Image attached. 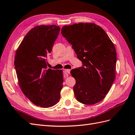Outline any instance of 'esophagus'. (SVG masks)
I'll return each instance as SVG.
<instances>
[{"instance_id": "34e87169", "label": "esophagus", "mask_w": 135, "mask_h": 135, "mask_svg": "<svg viewBox=\"0 0 135 135\" xmlns=\"http://www.w3.org/2000/svg\"><path fill=\"white\" fill-rule=\"evenodd\" d=\"M70 69H65L64 71V75H68V74H70Z\"/></svg>"}]
</instances>
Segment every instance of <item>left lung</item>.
<instances>
[{"label": "left lung", "instance_id": "obj_1", "mask_svg": "<svg viewBox=\"0 0 135 135\" xmlns=\"http://www.w3.org/2000/svg\"><path fill=\"white\" fill-rule=\"evenodd\" d=\"M61 34L72 45L83 66L73 69V87L76 100L85 105L103 100L115 79L117 53L114 43L100 26L94 23L65 25Z\"/></svg>", "mask_w": 135, "mask_h": 135}]
</instances>
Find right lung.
<instances>
[{
  "mask_svg": "<svg viewBox=\"0 0 135 135\" xmlns=\"http://www.w3.org/2000/svg\"><path fill=\"white\" fill-rule=\"evenodd\" d=\"M60 31L56 25L35 26L27 32L16 52L15 66L19 87L31 103L42 108L57 103L63 87L62 71L47 66Z\"/></svg>",
  "mask_w": 135,
  "mask_h": 135,
  "instance_id": "obj_1",
  "label": "right lung"
}]
</instances>
